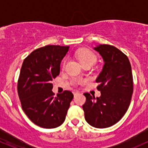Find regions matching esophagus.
<instances>
[{"label":"esophagus","instance_id":"obj_1","mask_svg":"<svg viewBox=\"0 0 148 148\" xmlns=\"http://www.w3.org/2000/svg\"><path fill=\"white\" fill-rule=\"evenodd\" d=\"M73 94H74V97H75L76 95H77L79 94V92H78V91H74V92H73Z\"/></svg>","mask_w":148,"mask_h":148}]
</instances>
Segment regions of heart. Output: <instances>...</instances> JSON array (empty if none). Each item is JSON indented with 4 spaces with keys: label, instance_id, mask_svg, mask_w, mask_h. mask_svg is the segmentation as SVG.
Here are the masks:
<instances>
[{
    "label": "heart",
    "instance_id": "obj_1",
    "mask_svg": "<svg viewBox=\"0 0 148 148\" xmlns=\"http://www.w3.org/2000/svg\"><path fill=\"white\" fill-rule=\"evenodd\" d=\"M75 56L83 66L85 64H92V65L97 60L96 56L88 49H79L76 51ZM64 64H65V62L63 63V67L64 66Z\"/></svg>",
    "mask_w": 148,
    "mask_h": 148
}]
</instances>
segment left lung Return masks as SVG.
<instances>
[{"mask_svg":"<svg viewBox=\"0 0 148 148\" xmlns=\"http://www.w3.org/2000/svg\"><path fill=\"white\" fill-rule=\"evenodd\" d=\"M104 64L97 78L99 97L84 93L85 119L91 126L107 128L115 125L125 114L133 93V76L128 58L116 47L99 45L94 47Z\"/></svg>","mask_w":148,"mask_h":148,"instance_id":"left-lung-1","label":"left lung"}]
</instances>
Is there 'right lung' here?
<instances>
[{
    "mask_svg": "<svg viewBox=\"0 0 148 148\" xmlns=\"http://www.w3.org/2000/svg\"><path fill=\"white\" fill-rule=\"evenodd\" d=\"M69 48L45 46L33 51L22 64L18 95L23 111L39 127L56 128L65 120L74 95L72 92L64 90L54 97L52 81L60 74L61 60Z\"/></svg>",
    "mask_w": 148,
    "mask_h": 148,
    "instance_id": "add662e5",
    "label": "right lung"
}]
</instances>
